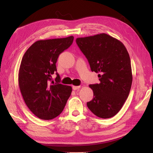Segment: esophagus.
I'll list each match as a JSON object with an SVG mask.
<instances>
[{"mask_svg":"<svg viewBox=\"0 0 153 153\" xmlns=\"http://www.w3.org/2000/svg\"><path fill=\"white\" fill-rule=\"evenodd\" d=\"M79 88H80V86H73L72 87V89H73V90H74V91H76V90H78V89H79Z\"/></svg>","mask_w":153,"mask_h":153,"instance_id":"esophagus-1","label":"esophagus"}]
</instances>
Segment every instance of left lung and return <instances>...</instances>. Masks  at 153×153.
<instances>
[{"mask_svg": "<svg viewBox=\"0 0 153 153\" xmlns=\"http://www.w3.org/2000/svg\"><path fill=\"white\" fill-rule=\"evenodd\" d=\"M91 70L99 73L100 83L89 85L93 99L87 102L94 114L101 118L115 116L128 97L132 83L131 60L121 41L106 33L76 39Z\"/></svg>", "mask_w": 153, "mask_h": 153, "instance_id": "1", "label": "left lung"}]
</instances>
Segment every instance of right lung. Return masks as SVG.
Wrapping results in <instances>:
<instances>
[{
    "mask_svg": "<svg viewBox=\"0 0 153 153\" xmlns=\"http://www.w3.org/2000/svg\"><path fill=\"white\" fill-rule=\"evenodd\" d=\"M74 37L39 40L31 45L22 58L18 74L19 89L25 103L39 118L48 120L62 112L72 91L71 86L55 82L51 76L56 71L60 54L72 44Z\"/></svg>",
    "mask_w": 153,
    "mask_h": 153,
    "instance_id": "1",
    "label": "right lung"
}]
</instances>
